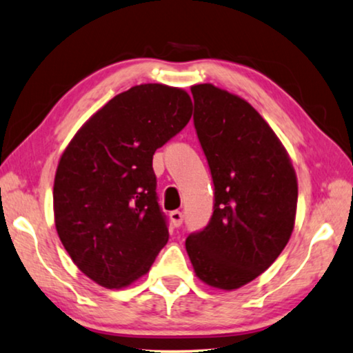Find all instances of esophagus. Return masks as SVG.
<instances>
[{"label": "esophagus", "instance_id": "1", "mask_svg": "<svg viewBox=\"0 0 353 353\" xmlns=\"http://www.w3.org/2000/svg\"><path fill=\"white\" fill-rule=\"evenodd\" d=\"M170 219H171V223L174 225L176 228H179L183 222V214L181 212V210H172V212L170 214Z\"/></svg>", "mask_w": 353, "mask_h": 353}]
</instances>
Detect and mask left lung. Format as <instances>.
Instances as JSON below:
<instances>
[{
    "label": "left lung",
    "mask_w": 353,
    "mask_h": 353,
    "mask_svg": "<svg viewBox=\"0 0 353 353\" xmlns=\"http://www.w3.org/2000/svg\"><path fill=\"white\" fill-rule=\"evenodd\" d=\"M192 94L214 212L185 249L203 282L233 290L266 271L290 239L296 176L274 131L243 98L210 83L193 85Z\"/></svg>",
    "instance_id": "left-lung-1"
}]
</instances>
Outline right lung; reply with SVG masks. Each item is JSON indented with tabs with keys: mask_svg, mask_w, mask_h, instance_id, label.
<instances>
[{
	"mask_svg": "<svg viewBox=\"0 0 353 353\" xmlns=\"http://www.w3.org/2000/svg\"><path fill=\"white\" fill-rule=\"evenodd\" d=\"M187 92L144 83L114 97L79 130L57 168L55 227L76 266L120 288L168 243L152 160L192 117Z\"/></svg>",
	"mask_w": 353,
	"mask_h": 353,
	"instance_id": "1",
	"label": "right lung"
}]
</instances>
